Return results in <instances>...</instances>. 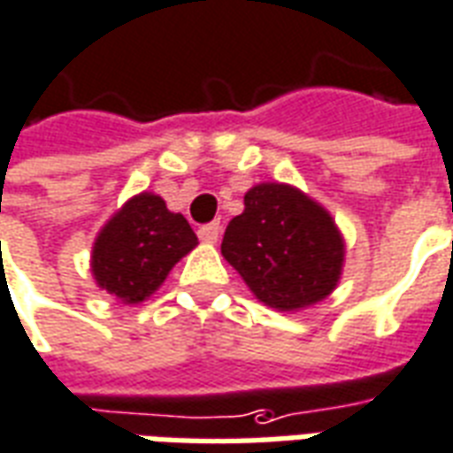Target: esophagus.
<instances>
[{
  "label": "esophagus",
  "instance_id": "34e87169",
  "mask_svg": "<svg viewBox=\"0 0 453 453\" xmlns=\"http://www.w3.org/2000/svg\"><path fill=\"white\" fill-rule=\"evenodd\" d=\"M197 236H200L202 242H207V243L219 242V236H221L219 221H211V224H204V226H200V229H197Z\"/></svg>",
  "mask_w": 453,
  "mask_h": 453
}]
</instances>
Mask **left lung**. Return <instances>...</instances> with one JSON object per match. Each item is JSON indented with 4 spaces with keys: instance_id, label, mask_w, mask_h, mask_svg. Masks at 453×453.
I'll list each match as a JSON object with an SVG mask.
<instances>
[{
    "instance_id": "1",
    "label": "left lung",
    "mask_w": 453,
    "mask_h": 453,
    "mask_svg": "<svg viewBox=\"0 0 453 453\" xmlns=\"http://www.w3.org/2000/svg\"><path fill=\"white\" fill-rule=\"evenodd\" d=\"M221 256L258 303L297 312L334 293L346 243L334 217L288 182H258L224 232Z\"/></svg>"
}]
</instances>
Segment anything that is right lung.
Masks as SVG:
<instances>
[{
  "instance_id": "right-lung-1",
  "label": "right lung",
  "mask_w": 453,
  "mask_h": 453,
  "mask_svg": "<svg viewBox=\"0 0 453 453\" xmlns=\"http://www.w3.org/2000/svg\"><path fill=\"white\" fill-rule=\"evenodd\" d=\"M195 246L197 236L180 211H170L153 192H139L99 229L89 268L99 290L121 304H139Z\"/></svg>"
}]
</instances>
